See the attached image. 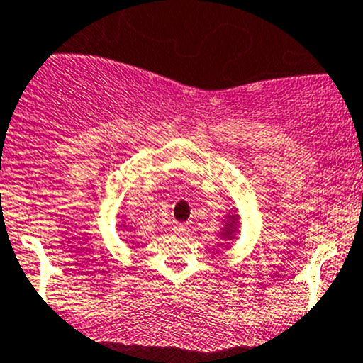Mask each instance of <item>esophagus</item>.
<instances>
[{"mask_svg": "<svg viewBox=\"0 0 363 363\" xmlns=\"http://www.w3.org/2000/svg\"><path fill=\"white\" fill-rule=\"evenodd\" d=\"M174 232H175V234H179V235H186V234H188V225L175 223L174 225Z\"/></svg>", "mask_w": 363, "mask_h": 363, "instance_id": "34e87169", "label": "esophagus"}]
</instances>
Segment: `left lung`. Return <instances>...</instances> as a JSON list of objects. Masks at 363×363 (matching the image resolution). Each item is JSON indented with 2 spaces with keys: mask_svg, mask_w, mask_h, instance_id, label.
Segmentation results:
<instances>
[{
  "mask_svg": "<svg viewBox=\"0 0 363 363\" xmlns=\"http://www.w3.org/2000/svg\"><path fill=\"white\" fill-rule=\"evenodd\" d=\"M239 227H241V216L238 214V209H234L223 216V220H221L220 234L218 235H220V239H223L228 246L235 238H238Z\"/></svg>",
  "mask_w": 363,
  "mask_h": 363,
  "instance_id": "left-lung-1",
  "label": "left lung"
}]
</instances>
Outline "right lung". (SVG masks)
Listing matches in <instances>:
<instances>
[{
	"label": "right lung",
	"instance_id": "1",
	"mask_svg": "<svg viewBox=\"0 0 363 363\" xmlns=\"http://www.w3.org/2000/svg\"><path fill=\"white\" fill-rule=\"evenodd\" d=\"M118 227H122V228H129V227H128V225H125V223H122V225H118Z\"/></svg>",
	"mask_w": 363,
	"mask_h": 363
}]
</instances>
